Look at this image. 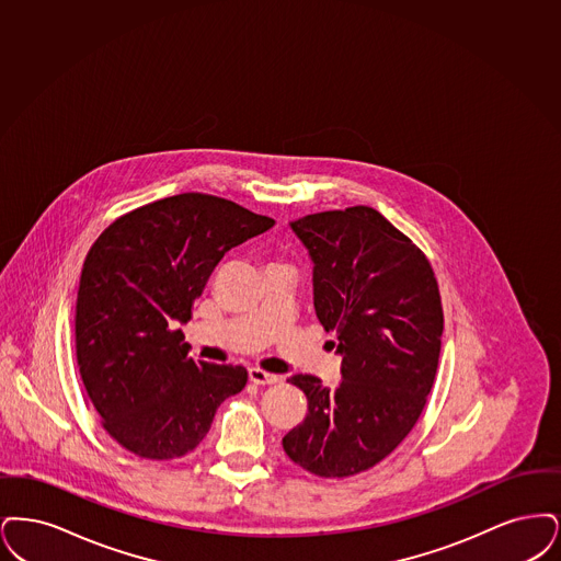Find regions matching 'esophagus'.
<instances>
[{"label": "esophagus", "instance_id": "1", "mask_svg": "<svg viewBox=\"0 0 561 561\" xmlns=\"http://www.w3.org/2000/svg\"><path fill=\"white\" fill-rule=\"evenodd\" d=\"M249 379H251L253 383H257V386H272V383H278V381H280L278 375L266 373V370H262V368H257V366H251V368H249Z\"/></svg>", "mask_w": 561, "mask_h": 561}]
</instances>
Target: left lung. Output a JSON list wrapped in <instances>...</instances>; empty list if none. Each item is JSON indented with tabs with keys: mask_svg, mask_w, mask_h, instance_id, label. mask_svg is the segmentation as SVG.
Returning a JSON list of instances; mask_svg holds the SVG:
<instances>
[{
	"mask_svg": "<svg viewBox=\"0 0 561 561\" xmlns=\"http://www.w3.org/2000/svg\"><path fill=\"white\" fill-rule=\"evenodd\" d=\"M312 262L314 310L342 356V381L293 375L308 414L283 438L293 463L347 478L407 438L434 386L444 329L427 257L373 207L289 221Z\"/></svg>",
	"mask_w": 561,
	"mask_h": 561,
	"instance_id": "1",
	"label": "left lung"
}]
</instances>
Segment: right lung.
I'll use <instances>...</instances> for the list:
<instances>
[{
  "label": "right lung",
  "mask_w": 561,
  "mask_h": 561,
  "mask_svg": "<svg viewBox=\"0 0 561 561\" xmlns=\"http://www.w3.org/2000/svg\"><path fill=\"white\" fill-rule=\"evenodd\" d=\"M274 226L218 196L184 193L115 219L79 280L75 343L104 430L145 459H175L207 436L219 404L243 390L244 366L195 360L175 329L193 318L219 260Z\"/></svg>",
  "instance_id": "add662e5"
}]
</instances>
